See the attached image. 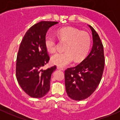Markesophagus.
<instances>
[{
    "label": "esophagus",
    "mask_w": 120,
    "mask_h": 120,
    "mask_svg": "<svg viewBox=\"0 0 120 120\" xmlns=\"http://www.w3.org/2000/svg\"><path fill=\"white\" fill-rule=\"evenodd\" d=\"M57 68L58 69V70H63L64 68L63 67H59V66H57Z\"/></svg>",
    "instance_id": "obj_1"
}]
</instances>
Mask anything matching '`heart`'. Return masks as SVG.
Here are the masks:
<instances>
[{
    "label": "heart",
    "mask_w": 120,
    "mask_h": 120,
    "mask_svg": "<svg viewBox=\"0 0 120 120\" xmlns=\"http://www.w3.org/2000/svg\"><path fill=\"white\" fill-rule=\"evenodd\" d=\"M59 39L66 42L63 53H57L53 56L51 61L53 64L64 67L70 64L75 59L81 61L87 55L91 46V38L89 34L73 27L62 28L57 31ZM45 45L49 52L56 51L57 41L55 37L50 34L46 35Z\"/></svg>",
    "instance_id": "obj_1"
}]
</instances>
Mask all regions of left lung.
<instances>
[{"mask_svg": "<svg viewBox=\"0 0 120 120\" xmlns=\"http://www.w3.org/2000/svg\"><path fill=\"white\" fill-rule=\"evenodd\" d=\"M89 26L93 38L91 51L80 64L65 70L66 92L75 100L86 99L94 92L100 83L105 67L103 46L96 31Z\"/></svg>", "mask_w": 120, "mask_h": 120, "instance_id": "8db88e82", "label": "left lung"}]
</instances>
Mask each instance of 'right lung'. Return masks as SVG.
<instances>
[{"label": "right lung", "instance_id": "add662e5", "mask_svg": "<svg viewBox=\"0 0 120 120\" xmlns=\"http://www.w3.org/2000/svg\"><path fill=\"white\" fill-rule=\"evenodd\" d=\"M56 21H41L25 33L20 45L16 60V78L22 89L32 98L43 97L50 89L52 74L56 66L45 70L42 67L49 61L45 38Z\"/></svg>", "mask_w": 120, "mask_h": 120}]
</instances>
